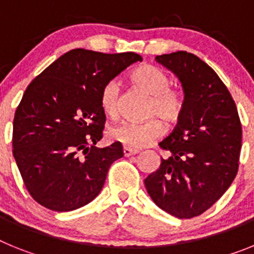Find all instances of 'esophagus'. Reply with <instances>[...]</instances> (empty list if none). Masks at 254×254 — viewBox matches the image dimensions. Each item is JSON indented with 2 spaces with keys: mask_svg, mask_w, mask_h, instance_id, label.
<instances>
[{
  "mask_svg": "<svg viewBox=\"0 0 254 254\" xmlns=\"http://www.w3.org/2000/svg\"><path fill=\"white\" fill-rule=\"evenodd\" d=\"M138 152V150L131 149V147H123V154L125 156H132V155H136Z\"/></svg>",
  "mask_w": 254,
  "mask_h": 254,
  "instance_id": "obj_1",
  "label": "esophagus"
}]
</instances>
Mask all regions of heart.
<instances>
[{
    "mask_svg": "<svg viewBox=\"0 0 254 254\" xmlns=\"http://www.w3.org/2000/svg\"><path fill=\"white\" fill-rule=\"evenodd\" d=\"M129 80L140 90L150 95L147 116L159 117L165 123H176L185 109V96L177 87L172 86L170 77L163 68L154 64H141L129 73ZM100 105L107 117L117 120L121 112V84L109 80L100 93ZM164 133V126L158 118L147 122H123L109 132L113 141L131 149L149 146Z\"/></svg>",
    "mask_w": 254,
    "mask_h": 254,
    "instance_id": "b5f03b06",
    "label": "heart"
}]
</instances>
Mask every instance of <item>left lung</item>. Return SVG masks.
<instances>
[{
	"label": "left lung",
	"instance_id": "left-lung-1",
	"mask_svg": "<svg viewBox=\"0 0 254 254\" xmlns=\"http://www.w3.org/2000/svg\"><path fill=\"white\" fill-rule=\"evenodd\" d=\"M185 91L178 125L159 146L169 152L145 179L150 197L179 219L203 214L226 192L239 168L242 123L232 94L217 73L186 51L161 55Z\"/></svg>",
	"mask_w": 254,
	"mask_h": 254
}]
</instances>
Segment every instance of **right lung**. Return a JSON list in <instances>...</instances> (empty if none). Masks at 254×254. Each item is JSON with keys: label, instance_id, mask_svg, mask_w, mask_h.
I'll return each mask as SVG.
<instances>
[{"label": "right lung", "instance_id": "add662e5", "mask_svg": "<svg viewBox=\"0 0 254 254\" xmlns=\"http://www.w3.org/2000/svg\"><path fill=\"white\" fill-rule=\"evenodd\" d=\"M137 61L142 57L133 52L72 49L28 85L13 118L12 152L39 205L64 212L99 194L109 167L123 156L120 142L95 147L107 120L100 93Z\"/></svg>", "mask_w": 254, "mask_h": 254}]
</instances>
